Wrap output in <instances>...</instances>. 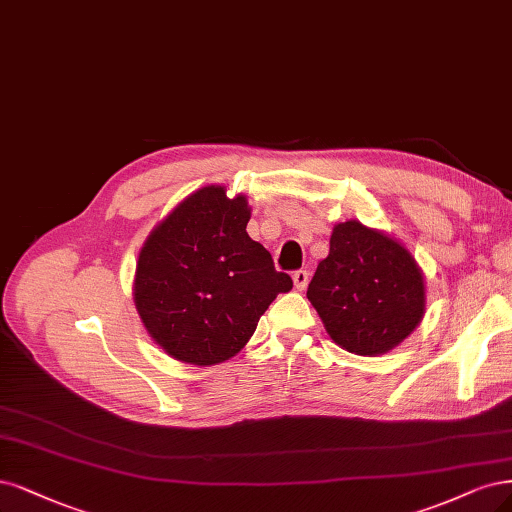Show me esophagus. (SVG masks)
<instances>
[{
  "instance_id": "obj_1",
  "label": "esophagus",
  "mask_w": 512,
  "mask_h": 512,
  "mask_svg": "<svg viewBox=\"0 0 512 512\" xmlns=\"http://www.w3.org/2000/svg\"><path fill=\"white\" fill-rule=\"evenodd\" d=\"M292 281H294V288H296L298 292H303V290L307 288V284H309V271H305V269L294 271V273H292Z\"/></svg>"
}]
</instances>
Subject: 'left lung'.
Wrapping results in <instances>:
<instances>
[{
	"label": "left lung",
	"mask_w": 512,
	"mask_h": 512,
	"mask_svg": "<svg viewBox=\"0 0 512 512\" xmlns=\"http://www.w3.org/2000/svg\"><path fill=\"white\" fill-rule=\"evenodd\" d=\"M307 298L328 337L356 356L398 347L424 320V271L404 243L358 220L334 224Z\"/></svg>",
	"instance_id": "1"
}]
</instances>
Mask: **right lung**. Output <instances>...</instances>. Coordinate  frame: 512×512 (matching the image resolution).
<instances>
[{
    "mask_svg": "<svg viewBox=\"0 0 512 512\" xmlns=\"http://www.w3.org/2000/svg\"><path fill=\"white\" fill-rule=\"evenodd\" d=\"M245 195L209 184L175 205L139 250L133 303L146 332L184 364L226 362L252 339L260 315L292 279L245 226Z\"/></svg>",
    "mask_w": 512,
    "mask_h": 512,
    "instance_id": "add662e5",
    "label": "right lung"
}]
</instances>
